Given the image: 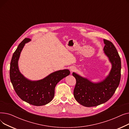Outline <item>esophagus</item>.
Here are the masks:
<instances>
[{
    "label": "esophagus",
    "instance_id": "esophagus-1",
    "mask_svg": "<svg viewBox=\"0 0 129 129\" xmlns=\"http://www.w3.org/2000/svg\"><path fill=\"white\" fill-rule=\"evenodd\" d=\"M76 69L75 68V67H72L71 68V69H70V71H71V73H72L73 72H75V71H76Z\"/></svg>",
    "mask_w": 129,
    "mask_h": 129
}]
</instances>
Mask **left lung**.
I'll list each match as a JSON object with an SVG mask.
<instances>
[{"instance_id":"1","label":"left lung","mask_w":129,"mask_h":129,"mask_svg":"<svg viewBox=\"0 0 129 129\" xmlns=\"http://www.w3.org/2000/svg\"><path fill=\"white\" fill-rule=\"evenodd\" d=\"M105 44L104 51L111 64L108 75L98 83L92 82L75 72L72 75L76 78V84L74 90V96L77 102L87 107H94L109 100L119 86L121 78V59L113 43L104 39Z\"/></svg>"}]
</instances>
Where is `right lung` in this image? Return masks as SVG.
Here are the masks:
<instances>
[{
    "instance_id": "right-lung-1",
    "label": "right lung",
    "mask_w": 129,
    "mask_h": 129,
    "mask_svg": "<svg viewBox=\"0 0 129 129\" xmlns=\"http://www.w3.org/2000/svg\"><path fill=\"white\" fill-rule=\"evenodd\" d=\"M30 41V39H24L13 53L10 63V78L13 88L20 98L30 105L41 106L52 100L56 84L69 76L70 72L67 69L59 70L38 80H31L25 77L19 71L18 60L25 44Z\"/></svg>"
}]
</instances>
